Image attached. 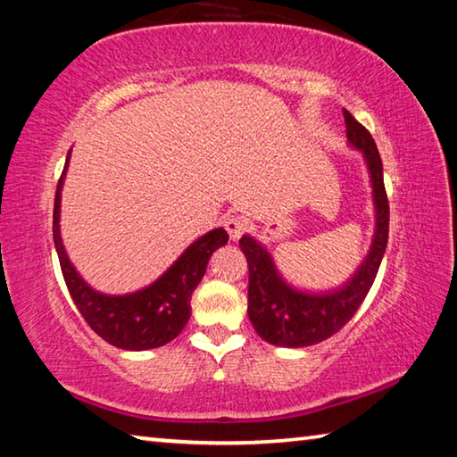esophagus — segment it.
Instances as JSON below:
<instances>
[{"instance_id": "obj_1", "label": "esophagus", "mask_w": 457, "mask_h": 457, "mask_svg": "<svg viewBox=\"0 0 457 457\" xmlns=\"http://www.w3.org/2000/svg\"><path fill=\"white\" fill-rule=\"evenodd\" d=\"M223 226H226L228 234H229V239L231 242H237L239 237H242L244 229H245V223L242 218H237V215H229V218L223 221Z\"/></svg>"}]
</instances>
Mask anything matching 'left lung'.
Instances as JSON below:
<instances>
[{
	"label": "left lung",
	"instance_id": "left-lung-1",
	"mask_svg": "<svg viewBox=\"0 0 457 457\" xmlns=\"http://www.w3.org/2000/svg\"><path fill=\"white\" fill-rule=\"evenodd\" d=\"M345 125L349 146L362 154L373 189V239L367 256L343 284L330 290H304L286 280L268 245L250 234L242 236L239 247L250 268L247 316L253 330L270 345L303 349L335 335L357 312L381 266L389 237V201L383 183V163L373 137L349 111H345Z\"/></svg>",
	"mask_w": 457,
	"mask_h": 457
}]
</instances>
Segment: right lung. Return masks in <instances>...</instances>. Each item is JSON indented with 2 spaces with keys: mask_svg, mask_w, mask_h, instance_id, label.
Returning a JSON list of instances; mask_svg holds the SVG:
<instances>
[{
  "mask_svg": "<svg viewBox=\"0 0 457 457\" xmlns=\"http://www.w3.org/2000/svg\"><path fill=\"white\" fill-rule=\"evenodd\" d=\"M72 151V149H71ZM68 151L64 171L54 199V245H56L62 276L88 327L117 349L149 351L163 346L179 335L191 316V294L204 278L212 253L228 244V231L215 228L185 247L183 253L157 280L127 294H104L84 280L68 258L60 234L62 189L71 163Z\"/></svg>",
  "mask_w": 457,
  "mask_h": 457,
  "instance_id": "add662e5",
  "label": "right lung"
}]
</instances>
